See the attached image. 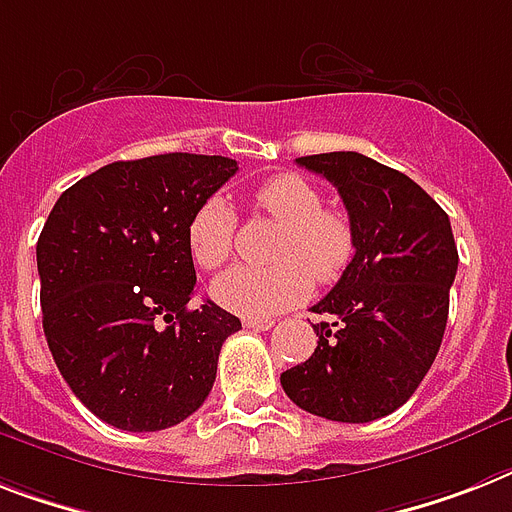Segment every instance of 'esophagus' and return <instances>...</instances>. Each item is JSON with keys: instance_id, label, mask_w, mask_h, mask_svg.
Masks as SVG:
<instances>
[{"instance_id": "1", "label": "esophagus", "mask_w": 512, "mask_h": 512, "mask_svg": "<svg viewBox=\"0 0 512 512\" xmlns=\"http://www.w3.org/2000/svg\"><path fill=\"white\" fill-rule=\"evenodd\" d=\"M244 328H249V331H268V328H273V321L270 318H244Z\"/></svg>"}]
</instances>
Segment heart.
<instances>
[{"label":"heart","instance_id":"b5f03b06","mask_svg":"<svg viewBox=\"0 0 512 512\" xmlns=\"http://www.w3.org/2000/svg\"><path fill=\"white\" fill-rule=\"evenodd\" d=\"M252 205L281 226L268 268H234L215 278L213 297L220 307L247 318H268L307 297L315 281L331 284L355 255L352 220L323 207L321 189L297 176L278 173L252 191ZM236 218L223 197H207L191 213L186 244L191 260L218 270L234 252Z\"/></svg>","mask_w":512,"mask_h":512}]
</instances>
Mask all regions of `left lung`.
<instances>
[{"mask_svg":"<svg viewBox=\"0 0 512 512\" xmlns=\"http://www.w3.org/2000/svg\"><path fill=\"white\" fill-rule=\"evenodd\" d=\"M336 186L355 257L313 313L318 347L281 373L286 397L328 421L368 423L405 405L442 344L458 247L450 218L413 178L360 152L297 157Z\"/></svg>","mask_w":512,"mask_h":512,"instance_id":"obj_1","label":"left lung"}]
</instances>
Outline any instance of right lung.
<instances>
[{
    "instance_id": "right-lung-1",
    "label": "right lung",
    "mask_w": 512,
    "mask_h": 512,
    "mask_svg": "<svg viewBox=\"0 0 512 512\" xmlns=\"http://www.w3.org/2000/svg\"><path fill=\"white\" fill-rule=\"evenodd\" d=\"M239 165L220 155L110 162L54 202L36 244L49 352L78 400L123 431L189 418L215 384L220 347L242 328L207 299L186 226Z\"/></svg>"
}]
</instances>
